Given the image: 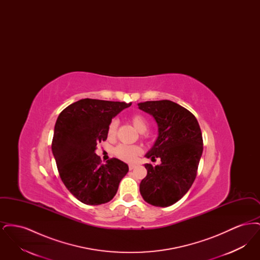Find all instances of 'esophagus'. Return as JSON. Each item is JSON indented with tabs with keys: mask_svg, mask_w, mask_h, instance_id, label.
Segmentation results:
<instances>
[{
	"mask_svg": "<svg viewBox=\"0 0 260 260\" xmlns=\"http://www.w3.org/2000/svg\"><path fill=\"white\" fill-rule=\"evenodd\" d=\"M135 168H136V165H135V164H129V165H128V169H129V171L134 170Z\"/></svg>",
	"mask_w": 260,
	"mask_h": 260,
	"instance_id": "34e87169",
	"label": "esophagus"
}]
</instances>
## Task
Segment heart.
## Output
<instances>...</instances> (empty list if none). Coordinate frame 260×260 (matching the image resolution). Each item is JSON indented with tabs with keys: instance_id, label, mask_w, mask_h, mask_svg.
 Masks as SVG:
<instances>
[{
	"instance_id": "heart-1",
	"label": "heart",
	"mask_w": 260,
	"mask_h": 260,
	"mask_svg": "<svg viewBox=\"0 0 260 260\" xmlns=\"http://www.w3.org/2000/svg\"><path fill=\"white\" fill-rule=\"evenodd\" d=\"M132 124L135 126L137 132L143 134L147 131L148 128V124L145 118L139 114H135L131 117L129 119ZM118 127V121L117 120H112L110 124L108 125L107 128V136L109 138H113L116 136ZM115 155L120 158L121 160H124L126 161H133L136 160V157L141 153V149L136 145H125V144H120L116 148L114 149Z\"/></svg>"
}]
</instances>
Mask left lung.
<instances>
[{
    "label": "left lung",
    "instance_id": "1",
    "mask_svg": "<svg viewBox=\"0 0 260 260\" xmlns=\"http://www.w3.org/2000/svg\"><path fill=\"white\" fill-rule=\"evenodd\" d=\"M138 108L154 117L158 137L145 157L161 164H145L147 175L139 190L145 202L169 207L182 198L193 184L203 153V136L196 117L171 100L138 103Z\"/></svg>",
    "mask_w": 260,
    "mask_h": 260
}]
</instances>
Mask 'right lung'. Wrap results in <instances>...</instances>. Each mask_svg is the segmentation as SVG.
I'll return each mask as SVG.
<instances>
[{"instance_id": "1", "label": "right lung", "mask_w": 260, "mask_h": 260, "mask_svg": "<svg viewBox=\"0 0 260 260\" xmlns=\"http://www.w3.org/2000/svg\"><path fill=\"white\" fill-rule=\"evenodd\" d=\"M132 103L81 99L59 114L51 150L62 182L80 202L98 206L116 195L128 172L124 161L112 158L101 164L96 145L107 139V128L117 114Z\"/></svg>"}]
</instances>
